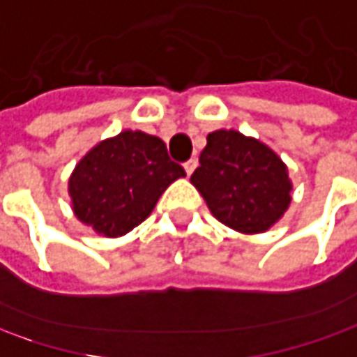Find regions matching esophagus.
<instances>
[{
    "instance_id": "obj_1",
    "label": "esophagus",
    "mask_w": 357,
    "mask_h": 357,
    "mask_svg": "<svg viewBox=\"0 0 357 357\" xmlns=\"http://www.w3.org/2000/svg\"><path fill=\"white\" fill-rule=\"evenodd\" d=\"M195 167H197V160H194V158L183 163V169H185V174H188V176H192V174H194Z\"/></svg>"
}]
</instances>
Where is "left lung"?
<instances>
[{
    "instance_id": "left-lung-1",
    "label": "left lung",
    "mask_w": 357,
    "mask_h": 357,
    "mask_svg": "<svg viewBox=\"0 0 357 357\" xmlns=\"http://www.w3.org/2000/svg\"><path fill=\"white\" fill-rule=\"evenodd\" d=\"M190 181L213 218L241 234L268 231L291 202L286 163L266 144L236 130L209 133Z\"/></svg>"
}]
</instances>
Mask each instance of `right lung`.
<instances>
[{
	"label": "right lung",
	"instance_id": "add662e5",
	"mask_svg": "<svg viewBox=\"0 0 357 357\" xmlns=\"http://www.w3.org/2000/svg\"><path fill=\"white\" fill-rule=\"evenodd\" d=\"M183 176L160 137L126 130L100 142L75 165L68 185L71 208L93 231L119 238L142 224L167 185Z\"/></svg>",
	"mask_w": 357,
	"mask_h": 357
}]
</instances>
